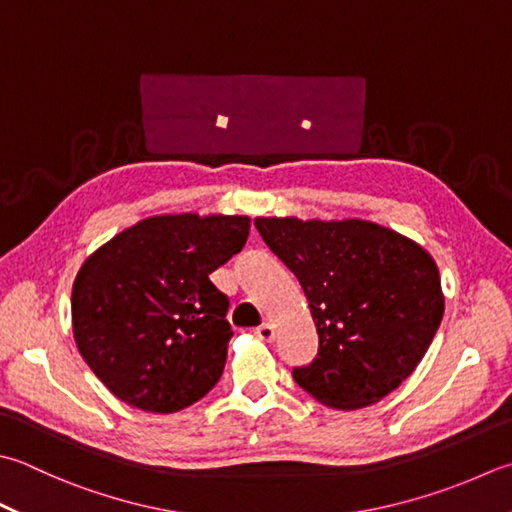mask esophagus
<instances>
[{
  "instance_id": "obj_1",
  "label": "esophagus",
  "mask_w": 512,
  "mask_h": 512,
  "mask_svg": "<svg viewBox=\"0 0 512 512\" xmlns=\"http://www.w3.org/2000/svg\"><path fill=\"white\" fill-rule=\"evenodd\" d=\"M255 333L259 339H266V342H270V339H275V326L270 322H264L262 326H257Z\"/></svg>"
}]
</instances>
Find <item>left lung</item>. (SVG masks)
<instances>
[{
  "mask_svg": "<svg viewBox=\"0 0 512 512\" xmlns=\"http://www.w3.org/2000/svg\"><path fill=\"white\" fill-rule=\"evenodd\" d=\"M268 248L302 284L319 350L293 377L330 408L377 404L422 362L444 317L435 259L364 219L257 217Z\"/></svg>",
  "mask_w": 512,
  "mask_h": 512,
  "instance_id": "1",
  "label": "left lung"
}]
</instances>
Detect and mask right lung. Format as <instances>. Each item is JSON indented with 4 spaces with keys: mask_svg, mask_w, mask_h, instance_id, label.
<instances>
[{
    "mask_svg": "<svg viewBox=\"0 0 512 512\" xmlns=\"http://www.w3.org/2000/svg\"><path fill=\"white\" fill-rule=\"evenodd\" d=\"M246 215H155L90 255L73 284L79 353L110 393L177 413L224 373L233 330L210 273L244 248Z\"/></svg>",
    "mask_w": 512,
    "mask_h": 512,
    "instance_id": "1",
    "label": "right lung"
}]
</instances>
